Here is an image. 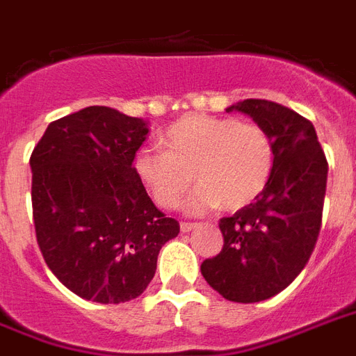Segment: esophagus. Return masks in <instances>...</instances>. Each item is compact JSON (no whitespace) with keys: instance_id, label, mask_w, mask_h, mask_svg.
<instances>
[{"instance_id":"34e87169","label":"esophagus","mask_w":356,"mask_h":356,"mask_svg":"<svg viewBox=\"0 0 356 356\" xmlns=\"http://www.w3.org/2000/svg\"><path fill=\"white\" fill-rule=\"evenodd\" d=\"M198 225L197 222H187V221H184L180 225V228H181V232H191L193 228H197Z\"/></svg>"}]
</instances>
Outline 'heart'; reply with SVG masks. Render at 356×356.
Wrapping results in <instances>:
<instances>
[{
  "mask_svg": "<svg viewBox=\"0 0 356 356\" xmlns=\"http://www.w3.org/2000/svg\"><path fill=\"white\" fill-rule=\"evenodd\" d=\"M165 150L140 147L134 172L154 202L165 209L180 206L193 180L200 186L187 198L189 211L221 204L228 211L260 197L275 170V143L264 126L234 117L187 115L161 135Z\"/></svg>",
  "mask_w": 356,
  "mask_h": 356,
  "instance_id": "obj_1",
  "label": "heart"
}]
</instances>
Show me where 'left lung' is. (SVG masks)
Wrapping results in <instances>:
<instances>
[{"instance_id":"8db88e82","label":"left lung","mask_w":356,"mask_h":356,"mask_svg":"<svg viewBox=\"0 0 356 356\" xmlns=\"http://www.w3.org/2000/svg\"><path fill=\"white\" fill-rule=\"evenodd\" d=\"M252 117L275 143V170L254 202L219 221L225 245L202 261L206 282L234 302H258L288 288L310 260L323 217L329 163L314 124L277 102L228 107Z\"/></svg>"}]
</instances>
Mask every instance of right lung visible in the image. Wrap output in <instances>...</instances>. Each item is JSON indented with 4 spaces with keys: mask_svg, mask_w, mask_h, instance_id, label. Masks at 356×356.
I'll return each mask as SVG.
<instances>
[{
    "mask_svg": "<svg viewBox=\"0 0 356 356\" xmlns=\"http://www.w3.org/2000/svg\"><path fill=\"white\" fill-rule=\"evenodd\" d=\"M143 118L90 106L49 122L33 148L38 249L76 296L102 305L139 297L180 225L154 206L134 172Z\"/></svg>",
    "mask_w": 356,
    "mask_h": 356,
    "instance_id": "add662e5",
    "label": "right lung"
}]
</instances>
